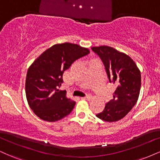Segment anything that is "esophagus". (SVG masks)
Wrapping results in <instances>:
<instances>
[{
	"mask_svg": "<svg viewBox=\"0 0 160 160\" xmlns=\"http://www.w3.org/2000/svg\"><path fill=\"white\" fill-rule=\"evenodd\" d=\"M81 98L82 99H84V100H89V99L92 98V95L90 94H88V95H86V96L82 97Z\"/></svg>",
	"mask_w": 160,
	"mask_h": 160,
	"instance_id": "1",
	"label": "esophagus"
}]
</instances>
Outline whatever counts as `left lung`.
I'll use <instances>...</instances> for the list:
<instances>
[{"label":"left lung","instance_id":"left-lung-1","mask_svg":"<svg viewBox=\"0 0 160 160\" xmlns=\"http://www.w3.org/2000/svg\"><path fill=\"white\" fill-rule=\"evenodd\" d=\"M103 62L110 82L117 86L113 98L96 117L106 122L121 120L136 104L141 89V72L136 64L125 53L108 46L92 47Z\"/></svg>","mask_w":160,"mask_h":160}]
</instances>
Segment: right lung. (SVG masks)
<instances>
[{"label": "right lung", "mask_w": 160, "mask_h": 160, "mask_svg": "<svg viewBox=\"0 0 160 160\" xmlns=\"http://www.w3.org/2000/svg\"><path fill=\"white\" fill-rule=\"evenodd\" d=\"M89 50L71 43L56 44L42 53L29 67L25 80L28 103L42 120L55 122L65 117L76 102L66 97L58 88L63 82V73L74 62Z\"/></svg>", "instance_id": "right-lung-1"}]
</instances>
